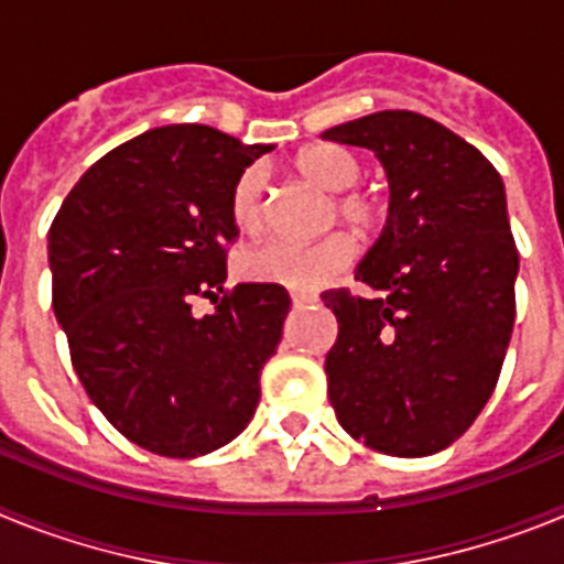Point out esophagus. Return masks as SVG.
<instances>
[{"mask_svg": "<svg viewBox=\"0 0 564 564\" xmlns=\"http://www.w3.org/2000/svg\"><path fill=\"white\" fill-rule=\"evenodd\" d=\"M291 302H293V307H307V305H316L318 299L313 296V293H293Z\"/></svg>", "mask_w": 564, "mask_h": 564, "instance_id": "34e87169", "label": "esophagus"}]
</instances>
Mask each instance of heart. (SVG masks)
I'll use <instances>...</instances> for the list:
<instances>
[{"instance_id": "heart-1", "label": "heart", "mask_w": 564, "mask_h": 564, "mask_svg": "<svg viewBox=\"0 0 564 564\" xmlns=\"http://www.w3.org/2000/svg\"><path fill=\"white\" fill-rule=\"evenodd\" d=\"M296 169L305 181L316 183L333 197L330 217H338L352 228H370L381 217V206L372 194L350 192L361 177V166L347 149L336 143H318L299 152ZM231 223L242 234H259L265 228V172L248 166L239 172L228 197ZM356 259V242L336 231L316 242H288L271 239L239 257V273L251 282H271L296 293H316L333 285Z\"/></svg>"}]
</instances>
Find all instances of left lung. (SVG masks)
Segmentation results:
<instances>
[{"mask_svg": "<svg viewBox=\"0 0 564 564\" xmlns=\"http://www.w3.org/2000/svg\"><path fill=\"white\" fill-rule=\"evenodd\" d=\"M322 138L372 149L390 177L387 226L356 268L376 296L322 293L338 318L327 395L370 449L435 455L482 412L514 330L520 253L506 188L480 149L410 109Z\"/></svg>", "mask_w": 564, "mask_h": 564, "instance_id": "left-lung-1", "label": "left lung"}]
</instances>
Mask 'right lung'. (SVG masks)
<instances>
[{"label":"right lung","instance_id":"add662e5","mask_svg":"<svg viewBox=\"0 0 564 564\" xmlns=\"http://www.w3.org/2000/svg\"><path fill=\"white\" fill-rule=\"evenodd\" d=\"M265 152L200 123L152 129L93 163L50 226L53 311L78 381L154 455H208L257 410L291 296L223 282L239 237L231 186ZM197 295L214 314L193 316Z\"/></svg>","mask_w":564,"mask_h":564}]
</instances>
